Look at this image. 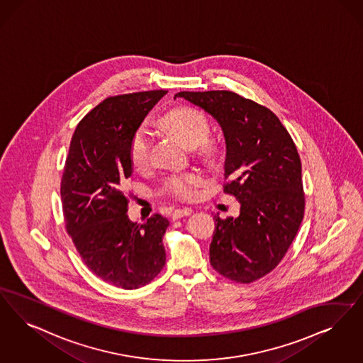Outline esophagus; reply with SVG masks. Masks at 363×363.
Returning <instances> with one entry per match:
<instances>
[{"mask_svg": "<svg viewBox=\"0 0 363 363\" xmlns=\"http://www.w3.org/2000/svg\"><path fill=\"white\" fill-rule=\"evenodd\" d=\"M191 213L190 208H184V209H175L173 212V220H178V218H184V216H189Z\"/></svg>", "mask_w": 363, "mask_h": 363, "instance_id": "esophagus-1", "label": "esophagus"}]
</instances>
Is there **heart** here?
<instances>
[{
	"label": "heart",
	"instance_id": "heart-1",
	"mask_svg": "<svg viewBox=\"0 0 363 363\" xmlns=\"http://www.w3.org/2000/svg\"><path fill=\"white\" fill-rule=\"evenodd\" d=\"M160 125L188 147L203 143L209 133L206 117L190 106H179L169 111L160 117ZM203 150L212 152L213 147L203 143ZM130 166L138 172H143L150 166V136L145 130H136L130 139ZM203 181V175L199 173L174 175L166 179L163 191L178 200H190L196 196L197 188Z\"/></svg>",
	"mask_w": 363,
	"mask_h": 363
}]
</instances>
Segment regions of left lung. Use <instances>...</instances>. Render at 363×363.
I'll return each mask as SVG.
<instances>
[{"label":"left lung","mask_w":363,"mask_h":363,"mask_svg":"<svg viewBox=\"0 0 363 363\" xmlns=\"http://www.w3.org/2000/svg\"><path fill=\"white\" fill-rule=\"evenodd\" d=\"M177 97L220 124L227 148L224 191L240 203L238 218H213L211 264L235 282H254L282 261L304 218L296 145L270 109L233 91H179Z\"/></svg>","instance_id":"left-lung-1"}]
</instances>
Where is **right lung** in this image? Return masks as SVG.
<instances>
[{"label": "right lung", "mask_w": 363, "mask_h": 363, "mask_svg": "<svg viewBox=\"0 0 363 363\" xmlns=\"http://www.w3.org/2000/svg\"><path fill=\"white\" fill-rule=\"evenodd\" d=\"M166 93L139 91L99 104L74 130L62 175L66 231L87 267L121 289L145 286L166 263L162 239L169 220L154 215L138 224L127 215L130 139Z\"/></svg>", "instance_id": "add662e5"}]
</instances>
